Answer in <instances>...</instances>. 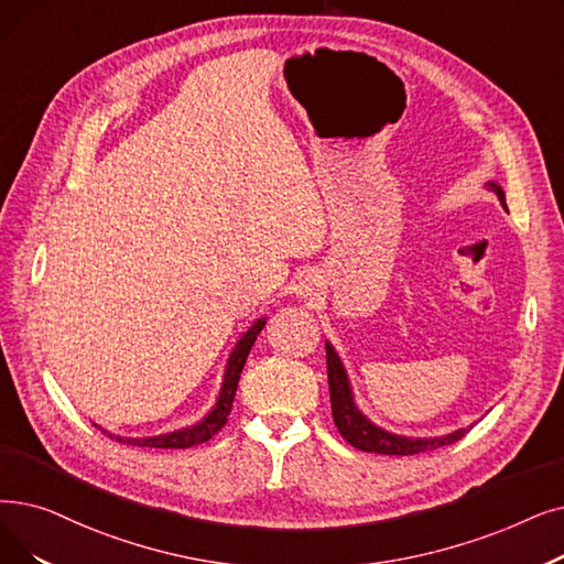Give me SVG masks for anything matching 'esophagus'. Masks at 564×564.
Masks as SVG:
<instances>
[{
    "label": "esophagus",
    "mask_w": 564,
    "mask_h": 564,
    "mask_svg": "<svg viewBox=\"0 0 564 564\" xmlns=\"http://www.w3.org/2000/svg\"><path fill=\"white\" fill-rule=\"evenodd\" d=\"M295 292H297V297L304 300V302L321 300V295H323V279L317 276L315 272H306V274L300 279Z\"/></svg>",
    "instance_id": "esophagus-1"
}]
</instances>
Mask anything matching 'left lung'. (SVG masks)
I'll list each match as a JSON object with an SVG mask.
<instances>
[{
  "label": "left lung",
  "instance_id": "left-lung-1",
  "mask_svg": "<svg viewBox=\"0 0 564 564\" xmlns=\"http://www.w3.org/2000/svg\"><path fill=\"white\" fill-rule=\"evenodd\" d=\"M486 188H491L498 195L500 205L507 209L502 186L491 180V182H486ZM325 348H327V373H329L334 424H336L338 433L343 435V440H348L352 447H357L361 452H376V454H389V456H410V454H422V452L452 445L473 429V426H468V429H456L445 435L412 437V435L391 433V431L378 426L376 422L366 417V414L359 410V405L355 403L350 376L346 371V366H343V359L338 357L336 348L329 340L325 343Z\"/></svg>",
  "mask_w": 564,
  "mask_h": 564
}]
</instances>
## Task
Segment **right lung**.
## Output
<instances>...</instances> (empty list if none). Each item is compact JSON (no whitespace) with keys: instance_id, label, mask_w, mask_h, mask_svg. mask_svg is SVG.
Segmentation results:
<instances>
[{"instance_id":"1","label":"right lung","mask_w":564,"mask_h":564,"mask_svg":"<svg viewBox=\"0 0 564 564\" xmlns=\"http://www.w3.org/2000/svg\"><path fill=\"white\" fill-rule=\"evenodd\" d=\"M267 325V317H258V321L239 336V340L235 343L232 352L228 355L226 361V371H224V382L221 389H218L216 403L209 408V412L205 414L203 420H198L191 426L177 429V431H167L161 435H147V437H127V435H117L106 431L104 426L94 424L96 429H101L108 437L117 440V443L124 445H133V447H154V449H186V447H195L200 443H207V440L221 431V426L228 422V414L232 410V401H235V391L239 384V376L243 364H247V357L253 348V343L258 338V334L262 332V327Z\"/></svg>"}]
</instances>
